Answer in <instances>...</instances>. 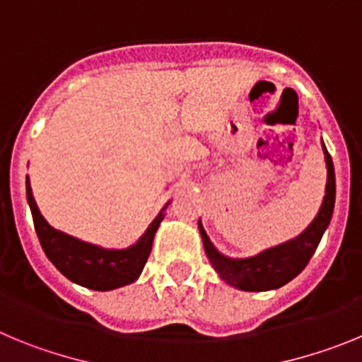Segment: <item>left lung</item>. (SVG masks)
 I'll return each instance as SVG.
<instances>
[{
  "instance_id": "obj_1",
  "label": "left lung",
  "mask_w": 362,
  "mask_h": 362,
  "mask_svg": "<svg viewBox=\"0 0 362 362\" xmlns=\"http://www.w3.org/2000/svg\"><path fill=\"white\" fill-rule=\"evenodd\" d=\"M323 153L325 162H327V189H325L323 204L319 207L317 216L312 220L310 226L294 240H288L281 245L270 247V249L263 250L256 256H250V258L234 259L229 256H223L211 243L202 221H198L205 254L223 281L245 292L274 291V288H279V286L292 281L307 267L312 254L315 252L321 238H323L325 230H327L328 223H330L335 204L334 162H332L330 153L327 151L325 144Z\"/></svg>"
}]
</instances>
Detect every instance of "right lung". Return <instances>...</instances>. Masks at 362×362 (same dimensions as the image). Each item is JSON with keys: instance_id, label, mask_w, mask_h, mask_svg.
Instances as JSON below:
<instances>
[{"instance_id": "1", "label": "right lung", "mask_w": 362, "mask_h": 362, "mask_svg": "<svg viewBox=\"0 0 362 362\" xmlns=\"http://www.w3.org/2000/svg\"><path fill=\"white\" fill-rule=\"evenodd\" d=\"M27 200L30 205L34 227L39 243L47 258L55 265L61 274L70 281L92 291H113L119 286L129 285L141 276L151 252L153 238L160 221L164 220V209L149 223L148 230L128 249H104L93 243L83 242L70 234L57 230L39 213L37 204L32 194L30 180L27 177Z\"/></svg>"}]
</instances>
